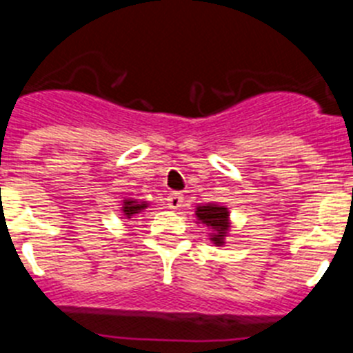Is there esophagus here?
Instances as JSON below:
<instances>
[{
  "mask_svg": "<svg viewBox=\"0 0 353 353\" xmlns=\"http://www.w3.org/2000/svg\"><path fill=\"white\" fill-rule=\"evenodd\" d=\"M168 207L171 208V210H179L180 207L183 205V196L180 194V192H171L170 196H168Z\"/></svg>",
  "mask_w": 353,
  "mask_h": 353,
  "instance_id": "34e87169",
  "label": "esophagus"
}]
</instances>
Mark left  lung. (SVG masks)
Returning <instances> with one entry per match:
<instances>
[{
  "label": "left lung",
  "mask_w": 353,
  "mask_h": 353,
  "mask_svg": "<svg viewBox=\"0 0 353 353\" xmlns=\"http://www.w3.org/2000/svg\"><path fill=\"white\" fill-rule=\"evenodd\" d=\"M196 217L201 224L212 230L210 240L215 245H224L228 232H230V212L221 205H199L196 208Z\"/></svg>",
  "instance_id": "left-lung-1"
}]
</instances>
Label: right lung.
Here are the masks:
<instances>
[{
    "label": "right lung",
    "mask_w": 353,
    "mask_h": 353,
    "mask_svg": "<svg viewBox=\"0 0 353 353\" xmlns=\"http://www.w3.org/2000/svg\"><path fill=\"white\" fill-rule=\"evenodd\" d=\"M146 207H148V203H146V201H138V199H123L121 215H123L125 219H130L132 215L141 214Z\"/></svg>",
    "instance_id": "add662e5"
}]
</instances>
